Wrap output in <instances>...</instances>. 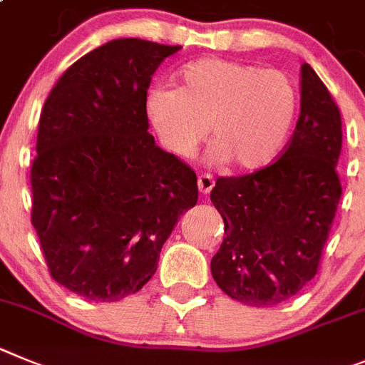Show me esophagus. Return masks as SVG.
Instances as JSON below:
<instances>
[{
  "mask_svg": "<svg viewBox=\"0 0 365 365\" xmlns=\"http://www.w3.org/2000/svg\"><path fill=\"white\" fill-rule=\"evenodd\" d=\"M215 187V178L211 175H202L198 176V189L202 195H209Z\"/></svg>",
  "mask_w": 365,
  "mask_h": 365,
  "instance_id": "34e87169",
  "label": "esophagus"
}]
</instances>
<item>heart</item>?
Wrapping results in <instances>:
<instances>
[{
    "label": "heart",
    "mask_w": 365,
    "mask_h": 365,
    "mask_svg": "<svg viewBox=\"0 0 365 365\" xmlns=\"http://www.w3.org/2000/svg\"><path fill=\"white\" fill-rule=\"evenodd\" d=\"M147 114L163 145L190 156L211 130L212 160L256 170L277 158L297 118V88L285 72L205 58L180 72V87H154Z\"/></svg>",
    "instance_id": "b5f03b06"
}]
</instances>
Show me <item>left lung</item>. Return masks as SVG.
<instances>
[{
  "label": "left lung",
  "instance_id": "left-lung-1",
  "mask_svg": "<svg viewBox=\"0 0 365 365\" xmlns=\"http://www.w3.org/2000/svg\"><path fill=\"white\" fill-rule=\"evenodd\" d=\"M300 94V116L280 158L251 175L218 178L211 190L225 223L212 278L252 307L289 300L313 280L342 196V118L307 63Z\"/></svg>",
  "mask_w": 365,
  "mask_h": 365
}]
</instances>
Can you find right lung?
Here are the masks:
<instances>
[{"instance_id":"right-lung-1","label":"right lung","mask_w":365,"mask_h":365,"mask_svg":"<svg viewBox=\"0 0 365 365\" xmlns=\"http://www.w3.org/2000/svg\"><path fill=\"white\" fill-rule=\"evenodd\" d=\"M182 47L113 39L61 74L43 105L32 162V225L48 272L94 302L134 294L198 202L196 173L149 134L147 88Z\"/></svg>"}]
</instances>
